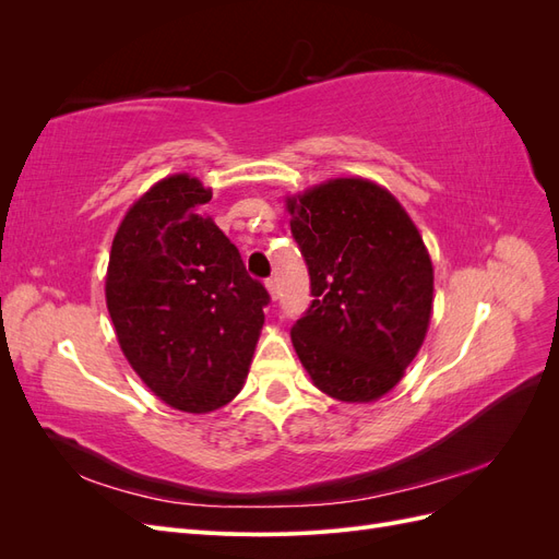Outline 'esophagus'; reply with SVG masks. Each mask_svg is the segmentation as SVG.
Returning <instances> with one entry per match:
<instances>
[{
	"mask_svg": "<svg viewBox=\"0 0 559 559\" xmlns=\"http://www.w3.org/2000/svg\"><path fill=\"white\" fill-rule=\"evenodd\" d=\"M265 286H267V292H270V298L277 300V296H280V286H277V280H275V277H270V280L265 282Z\"/></svg>",
	"mask_w": 559,
	"mask_h": 559,
	"instance_id": "1",
	"label": "esophagus"
}]
</instances>
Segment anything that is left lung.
Returning <instances> with one entry per match:
<instances>
[{"mask_svg":"<svg viewBox=\"0 0 559 559\" xmlns=\"http://www.w3.org/2000/svg\"><path fill=\"white\" fill-rule=\"evenodd\" d=\"M286 205L314 298L292 329L298 359L324 394L376 401L427 335L433 267L421 235L368 179L319 183Z\"/></svg>","mask_w":559,"mask_h":559,"instance_id":"obj_1","label":"left lung"}]
</instances>
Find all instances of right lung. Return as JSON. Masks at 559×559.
Instances as JSON below:
<instances>
[{
    "label": "right lung",
    "instance_id": "add662e5",
    "mask_svg": "<svg viewBox=\"0 0 559 559\" xmlns=\"http://www.w3.org/2000/svg\"><path fill=\"white\" fill-rule=\"evenodd\" d=\"M212 191L173 175L116 230L107 308L126 359L167 405L222 408L242 389L270 302L207 214Z\"/></svg>",
    "mask_w": 559,
    "mask_h": 559
}]
</instances>
